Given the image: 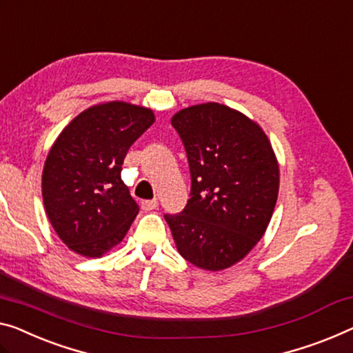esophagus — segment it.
Returning <instances> with one entry per match:
<instances>
[{
	"label": "esophagus",
	"mask_w": 353,
	"mask_h": 353,
	"mask_svg": "<svg viewBox=\"0 0 353 353\" xmlns=\"http://www.w3.org/2000/svg\"><path fill=\"white\" fill-rule=\"evenodd\" d=\"M141 208H143V210H154L159 208V201L157 199H147V201L141 203Z\"/></svg>",
	"instance_id": "obj_1"
}]
</instances>
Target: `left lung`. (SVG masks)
<instances>
[{"label": "left lung", "mask_w": 353, "mask_h": 353, "mask_svg": "<svg viewBox=\"0 0 353 353\" xmlns=\"http://www.w3.org/2000/svg\"><path fill=\"white\" fill-rule=\"evenodd\" d=\"M171 123L185 145L192 196L165 215L183 259L206 271L239 263L263 238L279 194V161L261 126L230 106L183 108Z\"/></svg>", "instance_id": "1"}]
</instances>
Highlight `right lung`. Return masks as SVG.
Returning <instances> with one entry per match:
<instances>
[{
	"label": "right lung",
	"mask_w": 353,
	"mask_h": 353,
	"mask_svg": "<svg viewBox=\"0 0 353 353\" xmlns=\"http://www.w3.org/2000/svg\"><path fill=\"white\" fill-rule=\"evenodd\" d=\"M155 122L154 110L106 101L61 130L42 170V201L68 249L99 259L122 243L139 212L120 177L126 152Z\"/></svg>",
	"instance_id": "1"
}]
</instances>
